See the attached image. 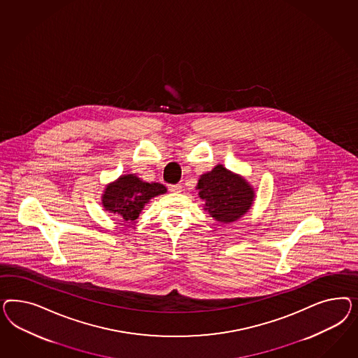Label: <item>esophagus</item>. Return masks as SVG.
Listing matches in <instances>:
<instances>
[{
	"label": "esophagus",
	"instance_id": "esophagus-1",
	"mask_svg": "<svg viewBox=\"0 0 358 358\" xmlns=\"http://www.w3.org/2000/svg\"><path fill=\"white\" fill-rule=\"evenodd\" d=\"M169 192H172V193H181L182 192V186L180 184L169 185Z\"/></svg>",
	"mask_w": 358,
	"mask_h": 358
}]
</instances>
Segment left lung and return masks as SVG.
<instances>
[{
	"instance_id": "1",
	"label": "left lung",
	"mask_w": 358,
	"mask_h": 358,
	"mask_svg": "<svg viewBox=\"0 0 358 358\" xmlns=\"http://www.w3.org/2000/svg\"><path fill=\"white\" fill-rule=\"evenodd\" d=\"M196 187L210 215L222 223L234 222L244 215L255 196L247 181L223 165H217L211 172L201 176Z\"/></svg>"
}]
</instances>
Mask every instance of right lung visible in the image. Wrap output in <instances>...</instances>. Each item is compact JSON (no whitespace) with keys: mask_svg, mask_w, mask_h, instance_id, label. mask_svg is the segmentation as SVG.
Here are the masks:
<instances>
[{"mask_svg":"<svg viewBox=\"0 0 358 358\" xmlns=\"http://www.w3.org/2000/svg\"><path fill=\"white\" fill-rule=\"evenodd\" d=\"M165 192L166 187L164 185L143 182L136 176L127 174L108 185L102 196V203L108 211L117 214L124 220H135L151 198L164 194Z\"/></svg>","mask_w":358,"mask_h":358,"instance_id":"add662e5","label":"right lung"}]
</instances>
